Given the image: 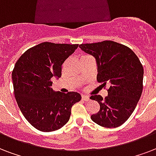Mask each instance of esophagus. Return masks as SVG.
<instances>
[{
	"instance_id": "obj_1",
	"label": "esophagus",
	"mask_w": 156,
	"mask_h": 156,
	"mask_svg": "<svg viewBox=\"0 0 156 156\" xmlns=\"http://www.w3.org/2000/svg\"><path fill=\"white\" fill-rule=\"evenodd\" d=\"M82 99H83V101H89V97L88 96H87V95H82Z\"/></svg>"
}]
</instances>
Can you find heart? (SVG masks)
<instances>
[{
	"label": "heart",
	"instance_id": "1",
	"mask_svg": "<svg viewBox=\"0 0 156 156\" xmlns=\"http://www.w3.org/2000/svg\"><path fill=\"white\" fill-rule=\"evenodd\" d=\"M87 56H89V55H83V56L82 57V58H84V57H87Z\"/></svg>",
	"mask_w": 156,
	"mask_h": 156
}]
</instances>
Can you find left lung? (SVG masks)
I'll return each mask as SVG.
<instances>
[{
	"mask_svg": "<svg viewBox=\"0 0 156 156\" xmlns=\"http://www.w3.org/2000/svg\"><path fill=\"white\" fill-rule=\"evenodd\" d=\"M79 47L93 55L97 63V81L108 96L93 94L90 99L100 104L91 120L105 128L122 125L135 110L143 88V66L132 50L113 41L81 44Z\"/></svg>",
	"mask_w": 156,
	"mask_h": 156,
	"instance_id": "left-lung-1",
	"label": "left lung"
}]
</instances>
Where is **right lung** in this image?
<instances>
[{"mask_svg":"<svg viewBox=\"0 0 156 156\" xmlns=\"http://www.w3.org/2000/svg\"><path fill=\"white\" fill-rule=\"evenodd\" d=\"M78 44L42 42L27 50L15 63L12 80L15 100L28 123L41 132H53L69 120L71 108L81 100L74 91L51 88L52 77H61L62 64Z\"/></svg>","mask_w":156,"mask_h":156,"instance_id":"1","label":"right lung"}]
</instances>
